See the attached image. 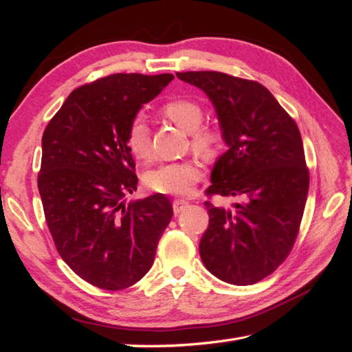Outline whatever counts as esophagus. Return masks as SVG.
<instances>
[{
  "label": "esophagus",
  "mask_w": 352,
  "mask_h": 352,
  "mask_svg": "<svg viewBox=\"0 0 352 352\" xmlns=\"http://www.w3.org/2000/svg\"><path fill=\"white\" fill-rule=\"evenodd\" d=\"M189 206V201L186 199H174V203H172V208H174L175 213H180L183 210H186V207Z\"/></svg>",
  "instance_id": "34e87169"
}]
</instances>
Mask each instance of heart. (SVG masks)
I'll return each instance as SVG.
<instances>
[{"label":"heart","mask_w":352,"mask_h":352,"mask_svg":"<svg viewBox=\"0 0 352 352\" xmlns=\"http://www.w3.org/2000/svg\"><path fill=\"white\" fill-rule=\"evenodd\" d=\"M162 113L182 129L190 131L192 146L195 151L210 155L222 140V133L214 126L201 125L204 119V109L201 104L189 98H175L163 104ZM126 146L130 153L140 160H148L153 155L151 133L145 119L136 118L126 130ZM203 175L197 163L190 160L166 162L148 170L145 183L149 189L166 195H186Z\"/></svg>","instance_id":"obj_1"}]
</instances>
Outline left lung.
<instances>
[{"label":"left lung","mask_w":352,"mask_h":352,"mask_svg":"<svg viewBox=\"0 0 352 352\" xmlns=\"http://www.w3.org/2000/svg\"><path fill=\"white\" fill-rule=\"evenodd\" d=\"M177 77L210 98L228 145L206 193L241 199L231 208L204 203L210 222L201 260L219 280L248 286L286 260L300 231L310 182L301 133L257 81L216 71Z\"/></svg>","instance_id":"8db88e82"}]
</instances>
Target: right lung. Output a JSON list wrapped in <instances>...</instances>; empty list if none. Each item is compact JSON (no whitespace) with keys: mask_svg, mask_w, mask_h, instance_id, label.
<instances>
[{"mask_svg":"<svg viewBox=\"0 0 352 352\" xmlns=\"http://www.w3.org/2000/svg\"><path fill=\"white\" fill-rule=\"evenodd\" d=\"M174 76L113 74L77 87L42 136L37 188L63 261L104 290L136 284L172 218L162 195L126 203L138 189L126 130Z\"/></svg>","mask_w":352,"mask_h":352,"instance_id":"right-lung-1","label":"right lung"}]
</instances>
